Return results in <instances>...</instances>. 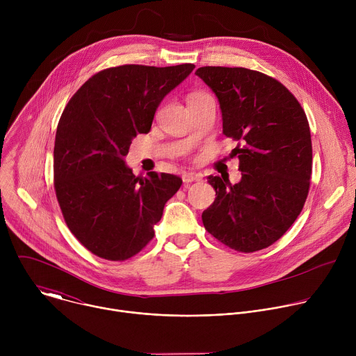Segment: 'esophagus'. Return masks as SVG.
Returning <instances> with one entry per match:
<instances>
[{"label": "esophagus", "instance_id": "1", "mask_svg": "<svg viewBox=\"0 0 356 356\" xmlns=\"http://www.w3.org/2000/svg\"><path fill=\"white\" fill-rule=\"evenodd\" d=\"M181 179H183V181H184L186 184H188V183L201 180V175H197V173H193V172H184V173L181 175Z\"/></svg>", "mask_w": 356, "mask_h": 356}]
</instances>
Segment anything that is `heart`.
I'll return each instance as SVG.
<instances>
[{
    "label": "heart",
    "mask_w": 356,
    "mask_h": 356,
    "mask_svg": "<svg viewBox=\"0 0 356 356\" xmlns=\"http://www.w3.org/2000/svg\"><path fill=\"white\" fill-rule=\"evenodd\" d=\"M198 95H204V94H193L190 98H194V97H198Z\"/></svg>",
    "instance_id": "1"
}]
</instances>
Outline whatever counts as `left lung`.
Listing matches in <instances>:
<instances>
[{"label":"left lung","mask_w":356,"mask_h":356,"mask_svg":"<svg viewBox=\"0 0 356 356\" xmlns=\"http://www.w3.org/2000/svg\"><path fill=\"white\" fill-rule=\"evenodd\" d=\"M195 74L217 95L222 134L238 142L241 181L209 176L216 190L202 224L221 243L255 252L275 243L306 202L313 147L306 113L276 79L245 67L206 66Z\"/></svg>","instance_id":"8db88e82"}]
</instances>
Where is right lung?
<instances>
[{
    "mask_svg": "<svg viewBox=\"0 0 356 356\" xmlns=\"http://www.w3.org/2000/svg\"><path fill=\"white\" fill-rule=\"evenodd\" d=\"M124 65L101 70L70 98L56 131L55 191L63 218L94 255L127 261L154 238L181 179L125 165L132 139L147 134L168 92L194 69Z\"/></svg>",
    "mask_w": 356,
    "mask_h": 356,
    "instance_id": "obj_1",
    "label": "right lung"
}]
</instances>
